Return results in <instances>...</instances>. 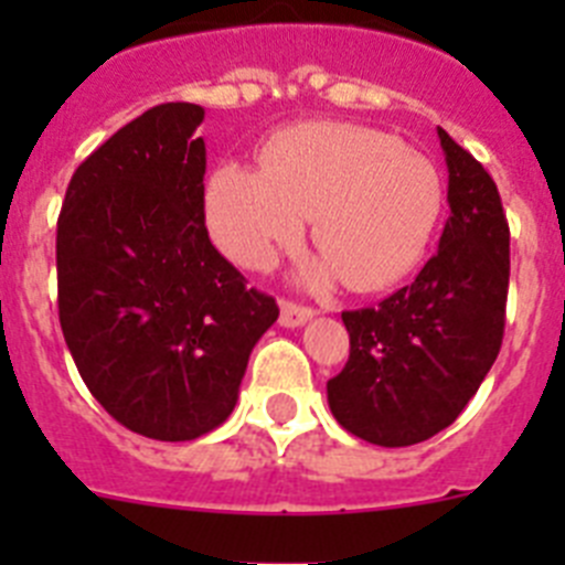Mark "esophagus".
Here are the masks:
<instances>
[{"instance_id": "esophagus-1", "label": "esophagus", "mask_w": 565, "mask_h": 565, "mask_svg": "<svg viewBox=\"0 0 565 565\" xmlns=\"http://www.w3.org/2000/svg\"><path fill=\"white\" fill-rule=\"evenodd\" d=\"M311 308H302V306H294V302H282V317H279V322L286 328H302L308 322V319H313Z\"/></svg>"}]
</instances>
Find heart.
Listing matches in <instances>:
<instances>
[{"instance_id":"heart-1","label":"heart","mask_w":565,"mask_h":565,"mask_svg":"<svg viewBox=\"0 0 565 565\" xmlns=\"http://www.w3.org/2000/svg\"><path fill=\"white\" fill-rule=\"evenodd\" d=\"M263 167L221 163L206 186V223L226 257L271 268L297 246L313 214L326 257L308 268L313 286L348 274L376 291L418 266L444 203L441 174L427 154L362 124L319 121L274 138Z\"/></svg>"}]
</instances>
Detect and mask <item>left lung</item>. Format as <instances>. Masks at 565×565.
<instances>
[{"mask_svg":"<svg viewBox=\"0 0 565 565\" xmlns=\"http://www.w3.org/2000/svg\"><path fill=\"white\" fill-rule=\"evenodd\" d=\"M438 141L450 172L438 252L376 308L342 313L351 356L328 382L333 418L379 447H411L450 427L501 351L509 288L501 194L441 127Z\"/></svg>","mask_w":565,"mask_h":565,"instance_id":"1","label":"left lung"}]
</instances>
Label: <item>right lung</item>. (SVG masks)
<instances>
[{
	"mask_svg": "<svg viewBox=\"0 0 565 565\" xmlns=\"http://www.w3.org/2000/svg\"><path fill=\"white\" fill-rule=\"evenodd\" d=\"M198 104H161L104 141L58 214V322L89 393L127 430L192 441L234 411L279 308L212 246Z\"/></svg>",
	"mask_w": 565,
	"mask_h": 565,
	"instance_id": "add662e5",
	"label": "right lung"
}]
</instances>
